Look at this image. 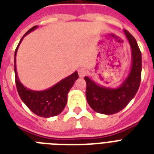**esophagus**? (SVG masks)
Segmentation results:
<instances>
[{
	"label": "esophagus",
	"instance_id": "1",
	"mask_svg": "<svg viewBox=\"0 0 154 154\" xmlns=\"http://www.w3.org/2000/svg\"><path fill=\"white\" fill-rule=\"evenodd\" d=\"M77 71H78V74H79L80 77H85V76L87 74V72H87L86 69H85V68H83V67L79 68Z\"/></svg>",
	"mask_w": 154,
	"mask_h": 154
}]
</instances>
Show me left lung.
I'll use <instances>...</instances> for the list:
<instances>
[{
    "mask_svg": "<svg viewBox=\"0 0 154 154\" xmlns=\"http://www.w3.org/2000/svg\"><path fill=\"white\" fill-rule=\"evenodd\" d=\"M130 48L132 65L128 77L117 88L101 86L89 77H85L86 82L87 101L97 112L111 115L117 113L126 106L136 95L141 77V53L137 41L127 30H124Z\"/></svg>",
    "mask_w": 154,
    "mask_h": 154,
    "instance_id": "left-lung-1",
    "label": "left lung"
}]
</instances>
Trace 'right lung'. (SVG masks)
<instances>
[{
    "label": "right lung",
    "mask_w": 154,
    "mask_h": 154,
    "mask_svg": "<svg viewBox=\"0 0 154 154\" xmlns=\"http://www.w3.org/2000/svg\"><path fill=\"white\" fill-rule=\"evenodd\" d=\"M37 28V25L33 26L23 36L15 50L14 72H15L16 85L20 99L27 105V107L37 116L47 118L60 114L65 109L67 103V96L69 91L78 78V73L76 71L69 77L60 81L51 88L42 91L31 90L27 89L21 84L17 77V72L16 67V55H17L18 47L20 45V42H22L23 38L30 32L36 29Z\"/></svg>",
    "instance_id": "obj_1"
}]
</instances>
